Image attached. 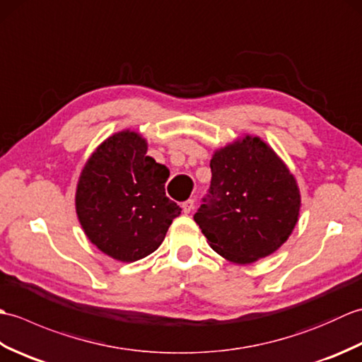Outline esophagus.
Here are the masks:
<instances>
[{
  "instance_id": "34e87169",
  "label": "esophagus",
  "mask_w": 362,
  "mask_h": 362,
  "mask_svg": "<svg viewBox=\"0 0 362 362\" xmlns=\"http://www.w3.org/2000/svg\"><path fill=\"white\" fill-rule=\"evenodd\" d=\"M182 210H183V213H185V214L193 211L194 210V199H188L187 202H183L182 204Z\"/></svg>"
}]
</instances>
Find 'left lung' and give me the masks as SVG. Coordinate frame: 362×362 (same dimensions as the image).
Returning <instances> with one entry per match:
<instances>
[{
  "label": "left lung",
  "mask_w": 362,
  "mask_h": 362,
  "mask_svg": "<svg viewBox=\"0 0 362 362\" xmlns=\"http://www.w3.org/2000/svg\"><path fill=\"white\" fill-rule=\"evenodd\" d=\"M210 168V194L194 214L210 247L235 264L279 250L302 205L286 163L259 136L244 135L214 151Z\"/></svg>",
  "instance_id": "obj_1"
}]
</instances>
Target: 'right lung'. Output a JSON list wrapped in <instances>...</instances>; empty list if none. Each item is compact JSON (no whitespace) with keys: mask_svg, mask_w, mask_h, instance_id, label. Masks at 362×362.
I'll list each match as a JSON object with an SVG mask.
<instances>
[{"mask_svg":"<svg viewBox=\"0 0 362 362\" xmlns=\"http://www.w3.org/2000/svg\"><path fill=\"white\" fill-rule=\"evenodd\" d=\"M148 141L121 130L98 146L76 187V213L91 244L132 263L156 252L182 209L166 197L169 169L146 156Z\"/></svg>","mask_w":362,"mask_h":362,"instance_id":"right-lung-1","label":"right lung"}]
</instances>
